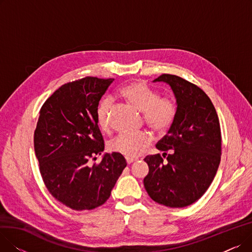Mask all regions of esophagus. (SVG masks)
<instances>
[{"label":"esophagus","instance_id":"obj_1","mask_svg":"<svg viewBox=\"0 0 252 252\" xmlns=\"http://www.w3.org/2000/svg\"><path fill=\"white\" fill-rule=\"evenodd\" d=\"M135 161H136L135 159H126V163H127V164H131V163L135 162Z\"/></svg>","mask_w":252,"mask_h":252}]
</instances>
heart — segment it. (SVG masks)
Returning a JSON list of instances; mask_svg holds the SVG:
<instances>
[{
    "mask_svg": "<svg viewBox=\"0 0 252 252\" xmlns=\"http://www.w3.org/2000/svg\"><path fill=\"white\" fill-rule=\"evenodd\" d=\"M121 95L131 105L144 113L145 122L156 133H164L171 126L176 115L175 103L169 98H159L155 91L143 82H131L121 89ZM112 100L105 98L100 101L96 109V117L104 131L110 128V109ZM151 144L148 134L121 135L110 143V150L125 156L127 159L139 157Z\"/></svg>",
    "mask_w": 252,
    "mask_h": 252,
    "instance_id": "obj_1",
    "label": "heart"
}]
</instances>
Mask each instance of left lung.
<instances>
[{"label":"left lung","instance_id":"obj_1","mask_svg":"<svg viewBox=\"0 0 252 252\" xmlns=\"http://www.w3.org/2000/svg\"><path fill=\"white\" fill-rule=\"evenodd\" d=\"M157 82L169 86L177 109L167 134L156 145L162 156L144 159L149 166L144 187L155 202L182 208L201 198L215 179L220 161V122L200 88L173 74H162Z\"/></svg>","mask_w":252,"mask_h":252}]
</instances>
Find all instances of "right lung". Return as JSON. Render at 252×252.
Instances as JSON below:
<instances>
[{
	"mask_svg": "<svg viewBox=\"0 0 252 252\" xmlns=\"http://www.w3.org/2000/svg\"><path fill=\"white\" fill-rule=\"evenodd\" d=\"M114 81L88 76L65 84L44 103L34 131L39 171L52 196L73 210L94 209L108 200L126 166L118 153H105L97 106ZM96 158V157H95Z\"/></svg>",
	"mask_w": 252,
	"mask_h": 252,
	"instance_id": "add662e5",
	"label": "right lung"
}]
</instances>
